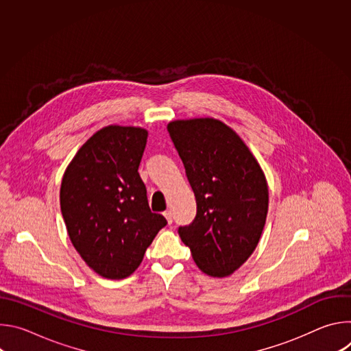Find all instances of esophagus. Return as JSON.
Listing matches in <instances>:
<instances>
[{
	"label": "esophagus",
	"mask_w": 351,
	"mask_h": 351,
	"mask_svg": "<svg viewBox=\"0 0 351 351\" xmlns=\"http://www.w3.org/2000/svg\"><path fill=\"white\" fill-rule=\"evenodd\" d=\"M164 217L167 218L168 223L171 225V223H172V221H173V219H172V213H171V211H165V213H164Z\"/></svg>",
	"instance_id": "esophagus-1"
}]
</instances>
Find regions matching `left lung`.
<instances>
[{"label": "left lung", "instance_id": "obj_1", "mask_svg": "<svg viewBox=\"0 0 351 351\" xmlns=\"http://www.w3.org/2000/svg\"><path fill=\"white\" fill-rule=\"evenodd\" d=\"M168 132L197 203L194 221L179 236L204 274L229 276L253 254L265 226V175L240 136L218 119H178Z\"/></svg>", "mask_w": 351, "mask_h": 351}]
</instances>
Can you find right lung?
Returning a JSON list of instances; mask_svg holds the SVG:
<instances>
[{"label": "right lung", "instance_id": "right-lung-1", "mask_svg": "<svg viewBox=\"0 0 351 351\" xmlns=\"http://www.w3.org/2000/svg\"><path fill=\"white\" fill-rule=\"evenodd\" d=\"M148 132L110 125L95 132L65 169L60 203L69 239L99 276L123 279L167 225L152 213L138 175Z\"/></svg>", "mask_w": 351, "mask_h": 351}]
</instances>
